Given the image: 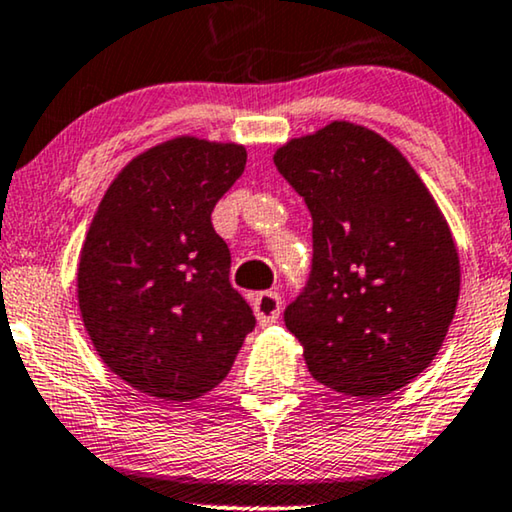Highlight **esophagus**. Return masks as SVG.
<instances>
[{
  "label": "esophagus",
  "mask_w": 512,
  "mask_h": 512,
  "mask_svg": "<svg viewBox=\"0 0 512 512\" xmlns=\"http://www.w3.org/2000/svg\"><path fill=\"white\" fill-rule=\"evenodd\" d=\"M251 305H254L256 319L261 326L275 324L279 319V312H282V298L275 291H261Z\"/></svg>",
  "instance_id": "1"
}]
</instances>
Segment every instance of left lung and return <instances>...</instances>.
Returning <instances> with one entry per match:
<instances>
[{
    "label": "left lung",
    "instance_id": "obj_1",
    "mask_svg": "<svg viewBox=\"0 0 512 512\" xmlns=\"http://www.w3.org/2000/svg\"><path fill=\"white\" fill-rule=\"evenodd\" d=\"M275 165L312 216L310 277L284 310L312 377L359 398L405 387L457 310L445 216L401 151L361 125L291 139Z\"/></svg>",
    "mask_w": 512,
    "mask_h": 512
}]
</instances>
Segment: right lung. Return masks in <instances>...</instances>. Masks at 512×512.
Returning <instances> with one entry per match:
<instances>
[{
  "mask_svg": "<svg viewBox=\"0 0 512 512\" xmlns=\"http://www.w3.org/2000/svg\"><path fill=\"white\" fill-rule=\"evenodd\" d=\"M247 151L179 137L104 193L79 258V307L102 361L142 394L184 403L228 375L256 317L212 226Z\"/></svg>",
  "mask_w": 512,
  "mask_h": 512,
  "instance_id": "right-lung-1",
  "label": "right lung"
}]
</instances>
